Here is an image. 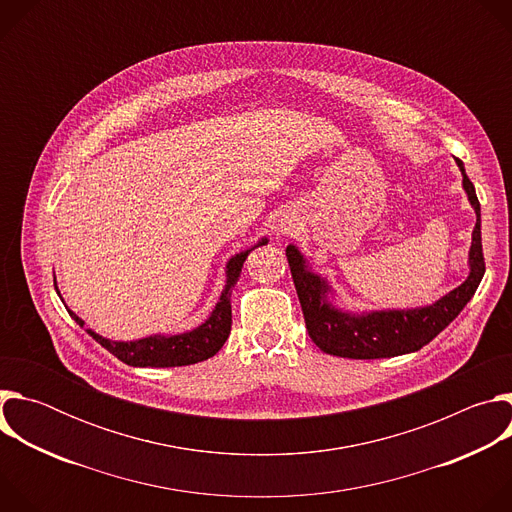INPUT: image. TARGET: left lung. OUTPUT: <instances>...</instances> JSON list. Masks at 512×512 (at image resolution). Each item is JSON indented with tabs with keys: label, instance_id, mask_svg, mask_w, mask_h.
<instances>
[{
	"label": "left lung",
	"instance_id": "1",
	"mask_svg": "<svg viewBox=\"0 0 512 512\" xmlns=\"http://www.w3.org/2000/svg\"><path fill=\"white\" fill-rule=\"evenodd\" d=\"M456 164L462 172V186L476 212V227L468 253L470 273L464 283L429 306L371 312L342 310L334 306L336 294L328 279L312 271L308 259L296 245H287L285 255L296 283L306 328L322 352L360 360L415 352L440 334L472 300L486 269L480 235V202L462 160L456 158Z\"/></svg>",
	"mask_w": 512,
	"mask_h": 512
}]
</instances>
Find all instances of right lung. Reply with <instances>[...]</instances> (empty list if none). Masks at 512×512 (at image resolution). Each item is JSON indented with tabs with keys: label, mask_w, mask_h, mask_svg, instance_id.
<instances>
[{
	"label": "right lung",
	"mask_w": 512,
	"mask_h": 512,
	"mask_svg": "<svg viewBox=\"0 0 512 512\" xmlns=\"http://www.w3.org/2000/svg\"><path fill=\"white\" fill-rule=\"evenodd\" d=\"M267 243H269V239L263 237L253 247L233 255L227 261V269H225L227 281H225L223 294H221V298H218L214 310L200 326H196L194 330L182 332V334H152V336H145L139 340H127V342L111 340V338L97 334L91 328H85V320H81L66 304H64V308L68 310L72 320L87 330L89 336H93L103 348H107L121 362L129 364V367H152V369L186 367V364H194V362L214 356L227 342V338L231 334V324H233V314H231L233 287L237 285V281L241 277V269H243L247 255L255 247H261ZM54 287L58 291L56 279H54ZM58 296H60V291H58ZM60 300H62V296H60Z\"/></svg>",
	"instance_id": "add662e5"
}]
</instances>
